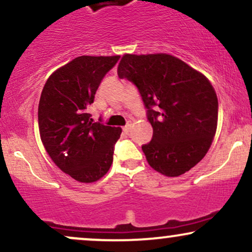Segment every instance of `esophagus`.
<instances>
[{
  "label": "esophagus",
  "mask_w": 252,
  "mask_h": 252,
  "mask_svg": "<svg viewBox=\"0 0 252 252\" xmlns=\"http://www.w3.org/2000/svg\"><path fill=\"white\" fill-rule=\"evenodd\" d=\"M123 131L126 132V134H129V131H130V124H126V126H124V128H123Z\"/></svg>",
  "instance_id": "1"
}]
</instances>
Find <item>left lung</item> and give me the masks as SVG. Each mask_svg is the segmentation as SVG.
Masks as SVG:
<instances>
[{"instance_id":"1","label":"left lung","mask_w":252,"mask_h":252,"mask_svg":"<svg viewBox=\"0 0 252 252\" xmlns=\"http://www.w3.org/2000/svg\"><path fill=\"white\" fill-rule=\"evenodd\" d=\"M117 74L135 84L147 108L154 134L142 150L151 168L176 177L202 160L218 118L217 95L208 78L168 54H126Z\"/></svg>"}]
</instances>
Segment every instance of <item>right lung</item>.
Here are the masks:
<instances>
[{
  "label": "right lung",
  "mask_w": 252,
  "mask_h": 252,
  "mask_svg": "<svg viewBox=\"0 0 252 252\" xmlns=\"http://www.w3.org/2000/svg\"><path fill=\"white\" fill-rule=\"evenodd\" d=\"M120 56H80L45 82L38 103V129L48 155L82 183L103 177L113 163L122 129L93 122L88 108Z\"/></svg>",
  "instance_id": "obj_1"
}]
</instances>
